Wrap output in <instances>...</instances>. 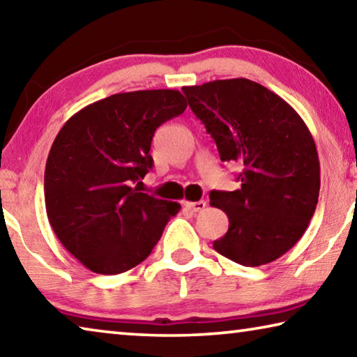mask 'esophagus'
<instances>
[{
  "label": "esophagus",
  "instance_id": "1",
  "mask_svg": "<svg viewBox=\"0 0 357 357\" xmlns=\"http://www.w3.org/2000/svg\"><path fill=\"white\" fill-rule=\"evenodd\" d=\"M185 206L189 208L190 211H193V213H198V211L204 209V206H206V202H204V200H200V202H187Z\"/></svg>",
  "mask_w": 357,
  "mask_h": 357
}]
</instances>
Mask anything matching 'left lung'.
<instances>
[{"mask_svg":"<svg viewBox=\"0 0 357 357\" xmlns=\"http://www.w3.org/2000/svg\"><path fill=\"white\" fill-rule=\"evenodd\" d=\"M183 91L220 160L243 167L238 190L209 193L211 206L228 215L214 249L250 268L274 261L302 238L317 209L319 160L309 128L280 96L247 78Z\"/></svg>","mask_w":357,"mask_h":357,"instance_id":"obj_1","label":"left lung"}]
</instances>
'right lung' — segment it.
Listing matches in <instances>:
<instances>
[{
    "label": "right lung",
    "mask_w": 357,
    "mask_h": 357,
    "mask_svg": "<svg viewBox=\"0 0 357 357\" xmlns=\"http://www.w3.org/2000/svg\"><path fill=\"white\" fill-rule=\"evenodd\" d=\"M176 89L113 94L70 116L45 164V209L70 255L96 274L126 273L146 259L181 204L138 192L153 168L160 124L184 113Z\"/></svg>",
    "instance_id": "obj_1"
}]
</instances>
